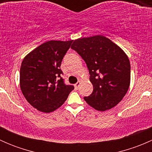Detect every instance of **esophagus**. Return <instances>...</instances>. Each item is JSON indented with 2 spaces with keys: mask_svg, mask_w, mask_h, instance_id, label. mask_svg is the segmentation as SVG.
Returning <instances> with one entry per match:
<instances>
[{
  "mask_svg": "<svg viewBox=\"0 0 152 152\" xmlns=\"http://www.w3.org/2000/svg\"><path fill=\"white\" fill-rule=\"evenodd\" d=\"M80 85H81V82H78L77 83L75 84V85H74L75 89H76V90H78V89L79 88V86H80Z\"/></svg>",
  "mask_w": 152,
  "mask_h": 152,
  "instance_id": "obj_1",
  "label": "esophagus"
}]
</instances>
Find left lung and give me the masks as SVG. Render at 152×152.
Masks as SVG:
<instances>
[{
	"label": "left lung",
	"instance_id": "left-lung-1",
	"mask_svg": "<svg viewBox=\"0 0 152 152\" xmlns=\"http://www.w3.org/2000/svg\"><path fill=\"white\" fill-rule=\"evenodd\" d=\"M71 48L85 60L93 86L85 102L99 111L115 107L130 85V62L125 52L102 35L75 39Z\"/></svg>",
	"mask_w": 152,
	"mask_h": 152
}]
</instances>
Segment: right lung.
Returning a JSON list of instances; mask_svg holds the SVG:
<instances>
[{"label":"right lung","mask_w":152,"mask_h":152,"mask_svg":"<svg viewBox=\"0 0 152 152\" xmlns=\"http://www.w3.org/2000/svg\"><path fill=\"white\" fill-rule=\"evenodd\" d=\"M72 40H50L24 57L20 70L23 95L33 107L42 113L54 111L65 103L74 89L65 85L60 66Z\"/></svg>","instance_id":"add662e5"}]
</instances>
